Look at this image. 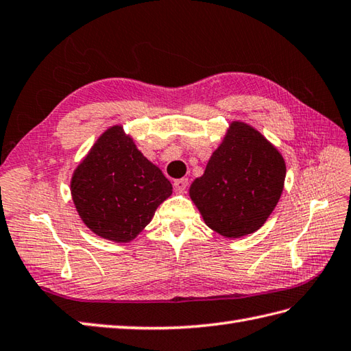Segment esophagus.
<instances>
[{"mask_svg": "<svg viewBox=\"0 0 351 351\" xmlns=\"http://www.w3.org/2000/svg\"><path fill=\"white\" fill-rule=\"evenodd\" d=\"M188 184H189L188 178H177V180H174L176 191H184L186 188H188Z\"/></svg>", "mask_w": 351, "mask_h": 351, "instance_id": "34e87169", "label": "esophagus"}]
</instances>
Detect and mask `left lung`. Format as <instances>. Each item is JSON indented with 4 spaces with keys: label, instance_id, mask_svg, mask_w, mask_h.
Instances as JSON below:
<instances>
[{
    "label": "left lung",
    "instance_id": "obj_1",
    "mask_svg": "<svg viewBox=\"0 0 351 351\" xmlns=\"http://www.w3.org/2000/svg\"><path fill=\"white\" fill-rule=\"evenodd\" d=\"M284 180L282 156L260 132L236 121L204 174L192 183L191 198L210 228L225 237H241L267 221Z\"/></svg>",
    "mask_w": 351,
    "mask_h": 351
}]
</instances>
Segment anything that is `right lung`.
<instances>
[{
  "mask_svg": "<svg viewBox=\"0 0 351 351\" xmlns=\"http://www.w3.org/2000/svg\"><path fill=\"white\" fill-rule=\"evenodd\" d=\"M171 192L168 178L120 126L99 138L72 178L73 202L85 225L120 243L143 231Z\"/></svg>",
  "mask_w": 351,
  "mask_h": 351,
  "instance_id": "right-lung-1",
  "label": "right lung"
}]
</instances>
